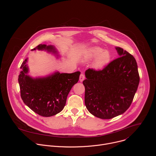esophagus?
<instances>
[{
    "instance_id": "1",
    "label": "esophagus",
    "mask_w": 156,
    "mask_h": 156,
    "mask_svg": "<svg viewBox=\"0 0 156 156\" xmlns=\"http://www.w3.org/2000/svg\"><path fill=\"white\" fill-rule=\"evenodd\" d=\"M84 79H85V76H84V75L83 74V73H81V74L80 75V81L81 82H82Z\"/></svg>"
}]
</instances>
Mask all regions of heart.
Returning a JSON list of instances; mask_svg holds the SVG:
<instances>
[{"instance_id":"b5f03b06","label":"heart","mask_w":156,"mask_h":156,"mask_svg":"<svg viewBox=\"0 0 156 156\" xmlns=\"http://www.w3.org/2000/svg\"><path fill=\"white\" fill-rule=\"evenodd\" d=\"M84 58L90 61L96 58L93 66L96 69L103 68L107 65L111 59L110 53L108 51H104L100 47L93 46L88 48L84 52Z\"/></svg>"}]
</instances>
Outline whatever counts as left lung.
I'll list each match as a JSON object with an SVG mask.
<instances>
[{
	"mask_svg": "<svg viewBox=\"0 0 156 156\" xmlns=\"http://www.w3.org/2000/svg\"><path fill=\"white\" fill-rule=\"evenodd\" d=\"M119 57L102 70L89 69L84 103L91 114L101 119H110L123 114L129 107L140 83L136 61L121 48H115Z\"/></svg>",
	"mask_w": 156,
	"mask_h": 156,
	"instance_id": "obj_1",
	"label": "left lung"
}]
</instances>
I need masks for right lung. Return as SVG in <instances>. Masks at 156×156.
<instances>
[{
    "mask_svg": "<svg viewBox=\"0 0 156 156\" xmlns=\"http://www.w3.org/2000/svg\"><path fill=\"white\" fill-rule=\"evenodd\" d=\"M45 50L57 54L53 46L39 44L32 51ZM28 58L22 63L18 76L21 98L33 111L42 117H51L63 109L67 96L73 86L79 80L80 72L60 73L57 72L46 77L33 78L29 75Z\"/></svg>",
    "mask_w": 156,
    "mask_h": 156,
    "instance_id": "1",
    "label": "right lung"
}]
</instances>
